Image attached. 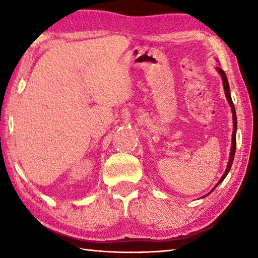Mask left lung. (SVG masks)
Listing matches in <instances>:
<instances>
[{"instance_id": "1", "label": "left lung", "mask_w": 258, "mask_h": 258, "mask_svg": "<svg viewBox=\"0 0 258 258\" xmlns=\"http://www.w3.org/2000/svg\"><path fill=\"white\" fill-rule=\"evenodd\" d=\"M218 69V73L221 74L222 76V80H223V86H224V91H225V95H226V99H228V101L231 106V109H232V115H233V133H232V148H231V152H230V160H229V164H228V167H226V171L223 174V176L221 177L220 182L217 183L215 185V187L220 184V183L224 180L225 176L228 175V173L230 171L231 166H232L233 163V159H234V154H235V147H237V140H235V132H237V115H235V109H234V104L232 102V99H231V94H230V86H229V82H228V78H226L225 73L223 72V69L221 68H217ZM214 190V189H213ZM212 190V191H213ZM211 191V192H212ZM209 192V194H211Z\"/></svg>"}]
</instances>
